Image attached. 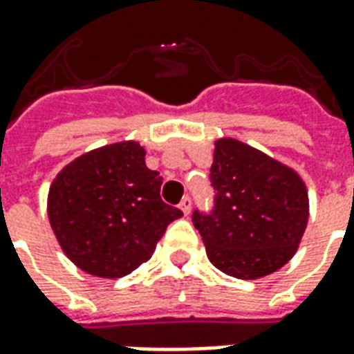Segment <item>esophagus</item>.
Segmentation results:
<instances>
[{
  "label": "esophagus",
  "instance_id": "1",
  "mask_svg": "<svg viewBox=\"0 0 354 354\" xmlns=\"http://www.w3.org/2000/svg\"><path fill=\"white\" fill-rule=\"evenodd\" d=\"M180 208H182V212H184L185 216H189V212H192V199H189V197H184L182 203H180Z\"/></svg>",
  "mask_w": 354,
  "mask_h": 354
}]
</instances>
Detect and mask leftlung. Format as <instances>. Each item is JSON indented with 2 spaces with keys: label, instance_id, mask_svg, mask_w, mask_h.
I'll list each match as a JSON object with an SVG mask.
<instances>
[{
  "label": "left lung",
  "instance_id": "left-lung-1",
  "mask_svg": "<svg viewBox=\"0 0 354 354\" xmlns=\"http://www.w3.org/2000/svg\"><path fill=\"white\" fill-rule=\"evenodd\" d=\"M210 182L214 210L193 212L210 263L245 281L286 266L309 222L304 178L260 149L223 136L214 142Z\"/></svg>",
  "mask_w": 354,
  "mask_h": 354
}]
</instances>
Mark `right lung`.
I'll use <instances>...</instances> for the list:
<instances>
[{
	"instance_id": "1",
	"label": "right lung",
	"mask_w": 354,
	"mask_h": 354,
	"mask_svg": "<svg viewBox=\"0 0 354 354\" xmlns=\"http://www.w3.org/2000/svg\"><path fill=\"white\" fill-rule=\"evenodd\" d=\"M162 178L146 147L123 140L75 157L53 180L47 216L70 260L94 277L119 279L146 263L182 210L161 199Z\"/></svg>"
}]
</instances>
